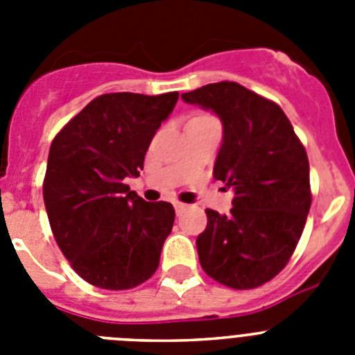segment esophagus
<instances>
[{
    "label": "esophagus",
    "instance_id": "34e87169",
    "mask_svg": "<svg viewBox=\"0 0 355 355\" xmlns=\"http://www.w3.org/2000/svg\"><path fill=\"white\" fill-rule=\"evenodd\" d=\"M174 208H175V213H178V215H181V213H183L184 209L188 208V206L184 205V202H180V200H175V202H174Z\"/></svg>",
    "mask_w": 355,
    "mask_h": 355
}]
</instances>
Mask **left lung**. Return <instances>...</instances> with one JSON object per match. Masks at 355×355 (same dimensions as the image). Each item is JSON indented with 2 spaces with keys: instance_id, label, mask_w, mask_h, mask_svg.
<instances>
[{
  "instance_id": "8db88e82",
  "label": "left lung",
  "mask_w": 355,
  "mask_h": 355,
  "mask_svg": "<svg viewBox=\"0 0 355 355\" xmlns=\"http://www.w3.org/2000/svg\"><path fill=\"white\" fill-rule=\"evenodd\" d=\"M181 99L220 119L213 175L234 190L229 215L206 209L208 225L196 241L200 266L234 290L261 286L286 266L306 225V149L281 106L234 81L205 85Z\"/></svg>"
}]
</instances>
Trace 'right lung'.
<instances>
[{
    "label": "right lung",
    "instance_id": "obj_1",
    "mask_svg": "<svg viewBox=\"0 0 355 355\" xmlns=\"http://www.w3.org/2000/svg\"><path fill=\"white\" fill-rule=\"evenodd\" d=\"M178 97L103 94L53 140L42 187L49 225L72 268L94 286L130 290L158 268L174 208L146 202L126 178L140 175Z\"/></svg>",
    "mask_w": 355,
    "mask_h": 355
}]
</instances>
